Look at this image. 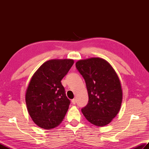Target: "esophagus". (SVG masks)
<instances>
[{"instance_id": "obj_1", "label": "esophagus", "mask_w": 149, "mask_h": 149, "mask_svg": "<svg viewBox=\"0 0 149 149\" xmlns=\"http://www.w3.org/2000/svg\"><path fill=\"white\" fill-rule=\"evenodd\" d=\"M72 102L73 104H75V103H76V99H72Z\"/></svg>"}]
</instances>
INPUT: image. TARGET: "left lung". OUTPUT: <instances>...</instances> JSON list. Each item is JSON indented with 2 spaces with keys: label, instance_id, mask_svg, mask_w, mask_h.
Here are the masks:
<instances>
[{
  "label": "left lung",
  "instance_id": "left-lung-1",
  "mask_svg": "<svg viewBox=\"0 0 149 149\" xmlns=\"http://www.w3.org/2000/svg\"><path fill=\"white\" fill-rule=\"evenodd\" d=\"M75 66L84 78L89 95L83 114L93 125H107L122 105V89L116 72L107 60L98 57L78 60Z\"/></svg>",
  "mask_w": 149,
  "mask_h": 149
}]
</instances>
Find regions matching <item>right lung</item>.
Here are the masks:
<instances>
[{"mask_svg":"<svg viewBox=\"0 0 149 149\" xmlns=\"http://www.w3.org/2000/svg\"><path fill=\"white\" fill-rule=\"evenodd\" d=\"M72 59H52L43 63L34 73L26 93L27 109L39 127L50 130L62 122L68 110L61 80L74 64Z\"/></svg>","mask_w":149,"mask_h":149,"instance_id":"add662e5","label":"right lung"}]
</instances>
